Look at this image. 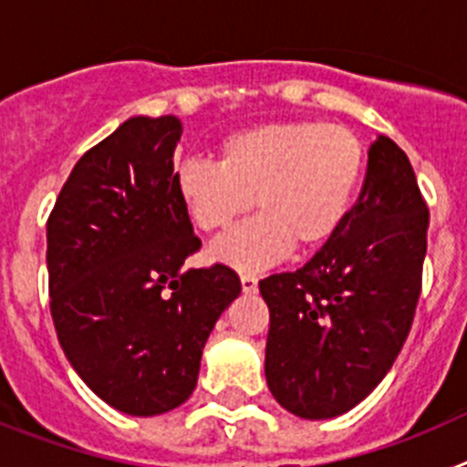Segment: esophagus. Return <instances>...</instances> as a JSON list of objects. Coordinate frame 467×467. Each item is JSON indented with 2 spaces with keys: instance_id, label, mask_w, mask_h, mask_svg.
<instances>
[{
  "instance_id": "esophagus-1",
  "label": "esophagus",
  "mask_w": 467,
  "mask_h": 467,
  "mask_svg": "<svg viewBox=\"0 0 467 467\" xmlns=\"http://www.w3.org/2000/svg\"><path fill=\"white\" fill-rule=\"evenodd\" d=\"M241 287L245 295H253V292H257V275L253 274H243L241 275Z\"/></svg>"
}]
</instances>
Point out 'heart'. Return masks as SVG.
<instances>
[{
  "mask_svg": "<svg viewBox=\"0 0 467 467\" xmlns=\"http://www.w3.org/2000/svg\"><path fill=\"white\" fill-rule=\"evenodd\" d=\"M365 171V142L339 123L280 121L243 128L220 144V163L184 161L175 192L203 234H220L257 203L259 217L210 247L214 262L257 271L339 231Z\"/></svg>",
  "mask_w": 467,
  "mask_h": 467,
  "instance_id": "heart-1",
  "label": "heart"
}]
</instances>
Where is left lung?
<instances>
[{"label":"left lung","mask_w":467,"mask_h":467,"mask_svg":"<svg viewBox=\"0 0 467 467\" xmlns=\"http://www.w3.org/2000/svg\"><path fill=\"white\" fill-rule=\"evenodd\" d=\"M339 231L301 269L259 280L271 313L266 383L280 407L334 419L383 381L411 329L428 205L398 144L379 135Z\"/></svg>","instance_id":"8db88e82"}]
</instances>
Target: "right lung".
I'll return each mask as SVG.
<instances>
[{
	"instance_id": "right-lung-1",
	"label": "right lung",
	"mask_w": 467,
	"mask_h": 467,
	"mask_svg": "<svg viewBox=\"0 0 467 467\" xmlns=\"http://www.w3.org/2000/svg\"><path fill=\"white\" fill-rule=\"evenodd\" d=\"M177 117H133L86 151L47 224L51 316L74 372L130 416L193 393L203 346L241 295L224 264L184 271L201 247L175 192Z\"/></svg>"
}]
</instances>
